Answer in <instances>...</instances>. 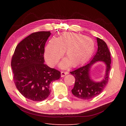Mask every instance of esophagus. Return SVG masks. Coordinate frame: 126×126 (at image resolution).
Segmentation results:
<instances>
[{
    "label": "esophagus",
    "mask_w": 126,
    "mask_h": 126,
    "mask_svg": "<svg viewBox=\"0 0 126 126\" xmlns=\"http://www.w3.org/2000/svg\"><path fill=\"white\" fill-rule=\"evenodd\" d=\"M68 74V72H64V71H62L61 72V77H63L65 76L66 75Z\"/></svg>",
    "instance_id": "1"
}]
</instances>
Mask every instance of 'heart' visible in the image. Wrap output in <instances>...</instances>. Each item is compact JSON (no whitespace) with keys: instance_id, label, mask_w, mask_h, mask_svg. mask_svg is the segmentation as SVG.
<instances>
[{"instance_id":"obj_1","label":"heart","mask_w":126,"mask_h":126,"mask_svg":"<svg viewBox=\"0 0 126 126\" xmlns=\"http://www.w3.org/2000/svg\"><path fill=\"white\" fill-rule=\"evenodd\" d=\"M94 44L92 39L81 34L67 33L57 40L52 39L45 51V59L50 66H54L65 51L66 59L60 63L66 68L70 66L78 67L92 55Z\"/></svg>"}]
</instances>
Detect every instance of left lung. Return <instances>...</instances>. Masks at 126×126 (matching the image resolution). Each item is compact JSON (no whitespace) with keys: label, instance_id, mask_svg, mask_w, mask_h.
<instances>
[{"label":"left lung","instance_id":"obj_1","mask_svg":"<svg viewBox=\"0 0 126 126\" xmlns=\"http://www.w3.org/2000/svg\"><path fill=\"white\" fill-rule=\"evenodd\" d=\"M98 49L96 55L91 62L86 65L80 67L70 72L74 76L75 83L71 92L75 96L81 99H90L101 93L107 84L110 70L111 57L106 43L97 37ZM98 61H104L106 65L104 79L100 82H94L91 79L90 69L93 64Z\"/></svg>","mask_w":126,"mask_h":126}]
</instances>
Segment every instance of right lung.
Returning <instances> with one entry per match:
<instances>
[{
	"instance_id": "1",
	"label": "right lung",
	"mask_w": 126,
	"mask_h": 126,
	"mask_svg": "<svg viewBox=\"0 0 126 126\" xmlns=\"http://www.w3.org/2000/svg\"><path fill=\"white\" fill-rule=\"evenodd\" d=\"M50 32H33L18 44L11 62L14 81L22 96L33 101L46 99L50 84L58 80L60 72L44 63L45 44Z\"/></svg>"
}]
</instances>
